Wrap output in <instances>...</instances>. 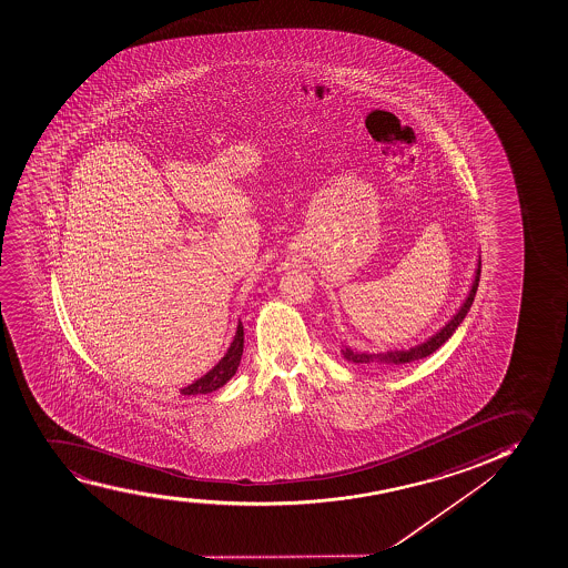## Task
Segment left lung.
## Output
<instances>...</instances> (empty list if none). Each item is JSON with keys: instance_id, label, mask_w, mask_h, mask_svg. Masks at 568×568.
Returning a JSON list of instances; mask_svg holds the SVG:
<instances>
[{"instance_id": "8db88e82", "label": "left lung", "mask_w": 568, "mask_h": 568, "mask_svg": "<svg viewBox=\"0 0 568 568\" xmlns=\"http://www.w3.org/2000/svg\"><path fill=\"white\" fill-rule=\"evenodd\" d=\"M478 281H480V262H478V267H476L473 288H470L467 301L463 302L462 310H459V312H457V314L452 317V322H448L446 327H442L440 333H436L433 338H428L427 343L419 344V346L409 348V351L378 352V354H362V352H354L351 351V348H346V351H343L344 357H346L348 362H354V364L378 365V367H394V365L409 364V362H415V359H423V357L430 356L433 352L438 351L442 344L448 341L449 336L456 333L457 327H459V323L465 320V315H467V312L470 310V304H473V301H475L476 288H478Z\"/></svg>"}]
</instances>
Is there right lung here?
<instances>
[{"label": "right lung", "mask_w": 568, "mask_h": 568, "mask_svg": "<svg viewBox=\"0 0 568 568\" xmlns=\"http://www.w3.org/2000/svg\"><path fill=\"white\" fill-rule=\"evenodd\" d=\"M243 343H245L243 325L239 323L237 333H235L232 346H230L227 354L220 359V364L212 372L206 373L204 377L195 381L193 385L182 388V394H185V396H196V394L212 393V390H217L220 386H224L237 372L239 362H241V356H243Z\"/></svg>", "instance_id": "1"}]
</instances>
